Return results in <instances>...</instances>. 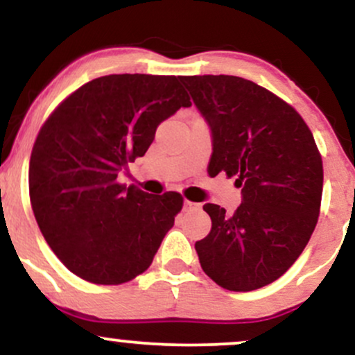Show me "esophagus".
Instances as JSON below:
<instances>
[{
    "mask_svg": "<svg viewBox=\"0 0 355 355\" xmlns=\"http://www.w3.org/2000/svg\"><path fill=\"white\" fill-rule=\"evenodd\" d=\"M198 207V203H193V202H190V200H185L183 202V210L185 211H189V210H195Z\"/></svg>",
    "mask_w": 355,
    "mask_h": 355,
    "instance_id": "34e87169",
    "label": "esophagus"
}]
</instances>
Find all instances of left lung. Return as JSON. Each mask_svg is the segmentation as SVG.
Here are the masks:
<instances>
[{
  "mask_svg": "<svg viewBox=\"0 0 355 355\" xmlns=\"http://www.w3.org/2000/svg\"><path fill=\"white\" fill-rule=\"evenodd\" d=\"M211 133L209 175L242 189L234 215L205 203L211 230L195 243L220 287L248 292L272 284L307 245L319 218L324 170L312 132L291 105L230 75L182 76Z\"/></svg>",
  "mask_w": 355,
  "mask_h": 355,
  "instance_id": "obj_1",
  "label": "left lung"
}]
</instances>
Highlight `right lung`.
<instances>
[{
	"mask_svg": "<svg viewBox=\"0 0 355 355\" xmlns=\"http://www.w3.org/2000/svg\"><path fill=\"white\" fill-rule=\"evenodd\" d=\"M180 76L108 75L71 93L44 121L30 160V200L44 240L68 270L100 285L153 262L183 198L121 185L158 125L189 108Z\"/></svg>",
	"mask_w": 355,
	"mask_h": 355,
	"instance_id": "add662e5",
	"label": "right lung"
}]
</instances>
